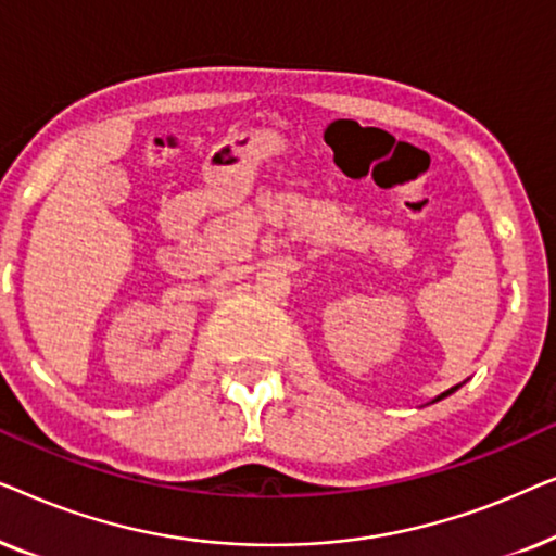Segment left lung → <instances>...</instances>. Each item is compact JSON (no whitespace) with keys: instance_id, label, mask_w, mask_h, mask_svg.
Segmentation results:
<instances>
[{"instance_id":"8db88e82","label":"left lung","mask_w":556,"mask_h":556,"mask_svg":"<svg viewBox=\"0 0 556 556\" xmlns=\"http://www.w3.org/2000/svg\"><path fill=\"white\" fill-rule=\"evenodd\" d=\"M455 390H458V387H451V390H447V392H443V394H440V397H438V400H443V397H445V394H451V392H455Z\"/></svg>"}]
</instances>
